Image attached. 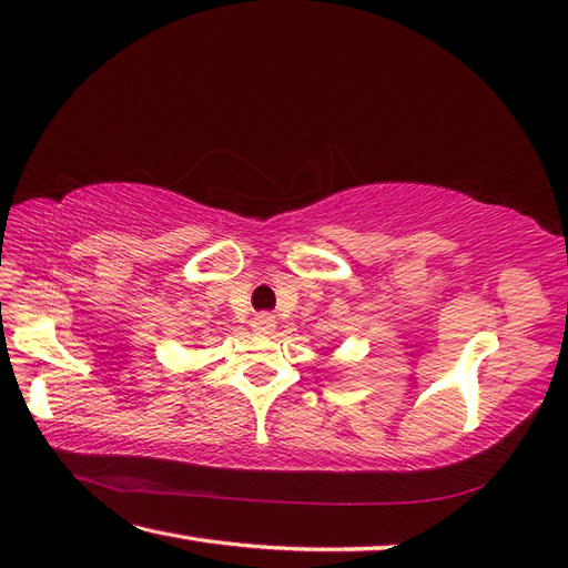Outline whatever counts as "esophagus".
<instances>
[{
  "mask_svg": "<svg viewBox=\"0 0 568 568\" xmlns=\"http://www.w3.org/2000/svg\"><path fill=\"white\" fill-rule=\"evenodd\" d=\"M254 328H256V332L271 334L273 328H275V316L273 314H258L256 322H254Z\"/></svg>",
  "mask_w": 568,
  "mask_h": 568,
  "instance_id": "34e87169",
  "label": "esophagus"
}]
</instances>
